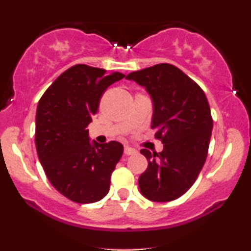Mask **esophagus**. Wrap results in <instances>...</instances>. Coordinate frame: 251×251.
<instances>
[{
	"instance_id": "34e87169",
	"label": "esophagus",
	"mask_w": 251,
	"mask_h": 251,
	"mask_svg": "<svg viewBox=\"0 0 251 251\" xmlns=\"http://www.w3.org/2000/svg\"><path fill=\"white\" fill-rule=\"evenodd\" d=\"M124 153H125L126 155L135 154V153H137V150L129 148V146H125V148H124Z\"/></svg>"
}]
</instances>
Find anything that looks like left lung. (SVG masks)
Segmentation results:
<instances>
[{
    "mask_svg": "<svg viewBox=\"0 0 251 251\" xmlns=\"http://www.w3.org/2000/svg\"><path fill=\"white\" fill-rule=\"evenodd\" d=\"M126 79L144 86L151 96V128L164 144L159 153L140 150L149 162L138 180L140 192L153 201L177 200L194 185L208 155L212 117L205 93L170 63L132 72Z\"/></svg>",
    "mask_w": 251,
    "mask_h": 251,
    "instance_id": "obj_1",
    "label": "left lung"
}]
</instances>
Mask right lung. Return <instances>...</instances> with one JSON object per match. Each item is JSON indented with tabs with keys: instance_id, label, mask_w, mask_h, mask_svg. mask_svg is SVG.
Listing matches in <instances>:
<instances>
[{
	"instance_id": "1",
	"label": "right lung",
	"mask_w": 251,
	"mask_h": 251,
	"mask_svg": "<svg viewBox=\"0 0 251 251\" xmlns=\"http://www.w3.org/2000/svg\"><path fill=\"white\" fill-rule=\"evenodd\" d=\"M125 76L79 63L46 89L36 109L35 144L51 185L80 204L102 200L123 155L120 143H89L87 126L108 86Z\"/></svg>"
}]
</instances>
